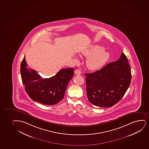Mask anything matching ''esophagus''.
Returning a JSON list of instances; mask_svg holds the SVG:
<instances>
[{"mask_svg":"<svg viewBox=\"0 0 149 149\" xmlns=\"http://www.w3.org/2000/svg\"><path fill=\"white\" fill-rule=\"evenodd\" d=\"M74 73L76 75H80V74H81V71L80 70H79V69H77V70H75Z\"/></svg>","mask_w":149,"mask_h":149,"instance_id":"obj_1","label":"esophagus"}]
</instances>
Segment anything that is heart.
Masks as SVG:
<instances>
[{
    "instance_id": "b5f03b06",
    "label": "heart",
    "mask_w": 149,
    "mask_h": 149,
    "mask_svg": "<svg viewBox=\"0 0 149 149\" xmlns=\"http://www.w3.org/2000/svg\"><path fill=\"white\" fill-rule=\"evenodd\" d=\"M81 53L88 57L86 60L87 67L89 69L96 70L103 66L110 58V54L104 50V47L100 45H93L89 48L83 49Z\"/></svg>"
}]
</instances>
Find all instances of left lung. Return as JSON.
Returning <instances> with one entry per match:
<instances>
[{
	"instance_id": "left-lung-1",
	"label": "left lung",
	"mask_w": 149,
	"mask_h": 149,
	"mask_svg": "<svg viewBox=\"0 0 149 149\" xmlns=\"http://www.w3.org/2000/svg\"><path fill=\"white\" fill-rule=\"evenodd\" d=\"M85 75L88 100L101 107H110L118 103L130 86L132 79L130 66L123 53L118 61Z\"/></svg>"
}]
</instances>
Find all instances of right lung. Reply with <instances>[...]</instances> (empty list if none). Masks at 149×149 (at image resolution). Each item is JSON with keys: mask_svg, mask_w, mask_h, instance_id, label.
Masks as SVG:
<instances>
[{"mask_svg": "<svg viewBox=\"0 0 149 149\" xmlns=\"http://www.w3.org/2000/svg\"><path fill=\"white\" fill-rule=\"evenodd\" d=\"M27 66L24 56L20 65V74L29 97L46 105H55L62 100L68 83L73 77V68L62 69L50 78H42L35 70L29 69Z\"/></svg>", "mask_w": 149, "mask_h": 149, "instance_id": "obj_1", "label": "right lung"}]
</instances>
